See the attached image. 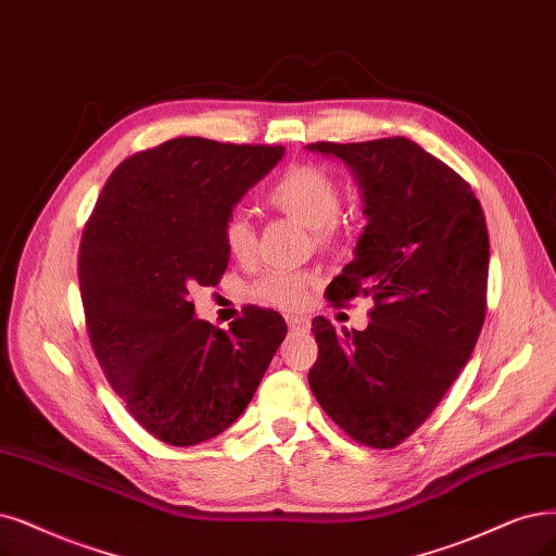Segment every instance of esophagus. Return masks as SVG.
Wrapping results in <instances>:
<instances>
[{"instance_id": "obj_1", "label": "esophagus", "mask_w": 556, "mask_h": 556, "mask_svg": "<svg viewBox=\"0 0 556 556\" xmlns=\"http://www.w3.org/2000/svg\"><path fill=\"white\" fill-rule=\"evenodd\" d=\"M286 323H289L291 330H300V327H306V318H302V316H289V318H286Z\"/></svg>"}]
</instances>
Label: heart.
<instances>
[{
	"mask_svg": "<svg viewBox=\"0 0 556 556\" xmlns=\"http://www.w3.org/2000/svg\"><path fill=\"white\" fill-rule=\"evenodd\" d=\"M267 201L312 229L318 244L332 242L341 231V185L339 180L314 164H295L286 169L267 190ZM222 242L236 261H250L256 247L252 222L242 213H231L222 224ZM250 295L258 304L275 306L281 312H298L309 295V275L298 270H270L250 286Z\"/></svg>",
	"mask_w": 556,
	"mask_h": 556,
	"instance_id": "obj_1",
	"label": "heart"
}]
</instances>
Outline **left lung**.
Returning <instances> with one entry per match:
<instances>
[{
	"instance_id": "obj_1",
	"label": "left lung",
	"mask_w": 556,
	"mask_h": 556,
	"mask_svg": "<svg viewBox=\"0 0 556 556\" xmlns=\"http://www.w3.org/2000/svg\"><path fill=\"white\" fill-rule=\"evenodd\" d=\"M306 149L351 167L368 219L327 298L376 304L362 332L337 334L330 320L314 318L309 387L343 433L392 448L438 407L481 334L490 261L483 208L454 169L405 137Z\"/></svg>"
}]
</instances>
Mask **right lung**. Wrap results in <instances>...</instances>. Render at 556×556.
I'll return each instance as SVG.
<instances>
[{
    "label": "right lung",
    "instance_id": "right-lung-1",
    "mask_svg": "<svg viewBox=\"0 0 556 556\" xmlns=\"http://www.w3.org/2000/svg\"><path fill=\"white\" fill-rule=\"evenodd\" d=\"M283 147L178 137L123 160L79 242V291L93 353L135 421L172 446L219 435L250 405L286 337L250 306L229 330L194 318L190 291L215 286L222 224Z\"/></svg>",
    "mask_w": 556,
    "mask_h": 556
}]
</instances>
